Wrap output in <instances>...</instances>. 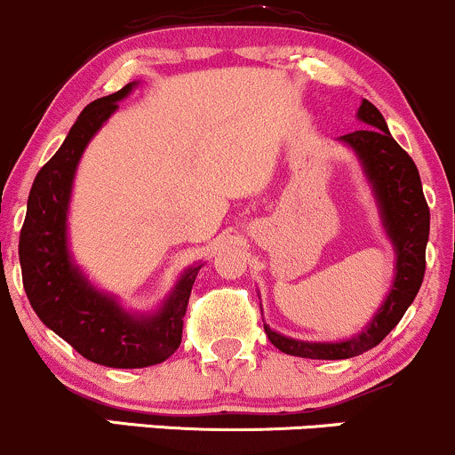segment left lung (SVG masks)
<instances>
[{
	"label": "left lung",
	"instance_id": "8db88e82",
	"mask_svg": "<svg viewBox=\"0 0 455 455\" xmlns=\"http://www.w3.org/2000/svg\"><path fill=\"white\" fill-rule=\"evenodd\" d=\"M357 117L368 128L340 137L357 151L365 175L379 198L387 235L395 248V280L387 299L374 315L365 331L344 342H301L271 331L269 342L282 353L307 359H348L362 355L383 342V338L400 323L404 312L419 293L426 274V243L430 235V207L421 190L419 171L404 149L389 134L383 115L372 102L363 100Z\"/></svg>",
	"mask_w": 455,
	"mask_h": 455
}]
</instances>
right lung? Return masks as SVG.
Listing matches in <instances>:
<instances>
[{"label": "right lung", "instance_id": "right-lung-1", "mask_svg": "<svg viewBox=\"0 0 455 455\" xmlns=\"http://www.w3.org/2000/svg\"><path fill=\"white\" fill-rule=\"evenodd\" d=\"M130 90L132 83L83 108L64 145L36 175L19 237L23 286L36 315L76 353L108 368H145L180 348L188 299L201 269L196 265L181 275L158 315L137 318L98 293L68 254L66 212L76 164Z\"/></svg>", "mask_w": 455, "mask_h": 455}]
</instances>
